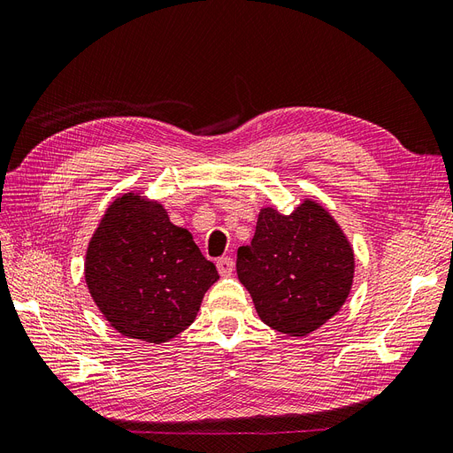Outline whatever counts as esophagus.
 Returning <instances> with one entry per match:
<instances>
[{"mask_svg":"<svg viewBox=\"0 0 453 453\" xmlns=\"http://www.w3.org/2000/svg\"><path fill=\"white\" fill-rule=\"evenodd\" d=\"M217 270L221 276H232V272H234V260H232L230 257H221L217 260Z\"/></svg>","mask_w":453,"mask_h":453,"instance_id":"obj_1","label":"esophagus"}]
</instances>
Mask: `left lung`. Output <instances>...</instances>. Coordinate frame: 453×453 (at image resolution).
Segmentation results:
<instances>
[{"instance_id": "obj_1", "label": "left lung", "mask_w": 453, "mask_h": 453, "mask_svg": "<svg viewBox=\"0 0 453 453\" xmlns=\"http://www.w3.org/2000/svg\"><path fill=\"white\" fill-rule=\"evenodd\" d=\"M238 280L258 318L289 336H308L344 306L353 285V248L336 219L304 198L293 213L258 211L255 236L236 258Z\"/></svg>"}]
</instances>
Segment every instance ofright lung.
Segmentation results:
<instances>
[{
  "label": "right lung",
  "instance_id": "add662e5",
  "mask_svg": "<svg viewBox=\"0 0 453 453\" xmlns=\"http://www.w3.org/2000/svg\"><path fill=\"white\" fill-rule=\"evenodd\" d=\"M219 280L193 234L158 200L127 193L107 205L88 242L85 281L117 333L162 344L193 325Z\"/></svg>",
  "mask_w": 453,
  "mask_h": 453
}]
</instances>
